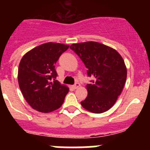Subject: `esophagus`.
I'll use <instances>...</instances> for the list:
<instances>
[{
  "label": "esophagus",
  "mask_w": 150,
  "mask_h": 150,
  "mask_svg": "<svg viewBox=\"0 0 150 150\" xmlns=\"http://www.w3.org/2000/svg\"><path fill=\"white\" fill-rule=\"evenodd\" d=\"M79 86H80V84H79V83H76L74 85H73V88H74V89H76V88H79Z\"/></svg>",
  "instance_id": "1"
}]
</instances>
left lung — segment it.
Instances as JSON below:
<instances>
[{
	"label": "left lung",
	"mask_w": 150,
	"mask_h": 150,
	"mask_svg": "<svg viewBox=\"0 0 150 150\" xmlns=\"http://www.w3.org/2000/svg\"><path fill=\"white\" fill-rule=\"evenodd\" d=\"M70 48L80 58L92 77L87 84L88 95L81 105L94 113H101L114 105L126 81L127 69L116 50L97 42L74 43Z\"/></svg>",
	"instance_id": "1"
}]
</instances>
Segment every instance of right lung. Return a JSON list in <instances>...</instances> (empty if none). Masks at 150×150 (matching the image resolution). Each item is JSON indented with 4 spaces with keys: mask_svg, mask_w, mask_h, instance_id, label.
I'll use <instances>...</instances> for the list:
<instances>
[{
    "mask_svg": "<svg viewBox=\"0 0 150 150\" xmlns=\"http://www.w3.org/2000/svg\"><path fill=\"white\" fill-rule=\"evenodd\" d=\"M68 48V45L50 42L37 46L22 57L18 66V85L33 109L50 112L63 104L69 88L56 79L55 64Z\"/></svg>",
    "mask_w": 150,
    "mask_h": 150,
    "instance_id": "add662e5",
    "label": "right lung"
}]
</instances>
